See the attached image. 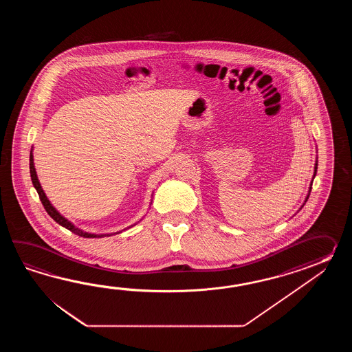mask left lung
Segmentation results:
<instances>
[{
  "label": "left lung",
  "mask_w": 352,
  "mask_h": 352,
  "mask_svg": "<svg viewBox=\"0 0 352 352\" xmlns=\"http://www.w3.org/2000/svg\"><path fill=\"white\" fill-rule=\"evenodd\" d=\"M317 166H318V157H316V164H314V176H312V181H311V184H309V187H308V192H307L306 199H305V202L300 205V208H299V210L302 209L303 206H305V204H306L307 200H308V197H309V194H311V188H312V184H314V177H316V173H317ZM298 210V211H299ZM297 211V212H298Z\"/></svg>",
  "instance_id": "1"
}]
</instances>
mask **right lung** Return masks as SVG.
Masks as SVG:
<instances>
[{
  "label": "right lung",
  "instance_id": "obj_1",
  "mask_svg": "<svg viewBox=\"0 0 352 352\" xmlns=\"http://www.w3.org/2000/svg\"><path fill=\"white\" fill-rule=\"evenodd\" d=\"M32 152H34V148H31L30 151V176L32 185L35 187V190L38 191V197H40V200L43 202L46 212H47L50 217H53L54 220H55L58 224L64 226V228H67V230H70V232H74V234L79 235V236H82V238H104V236H111L113 234H120V232H124V230H127L129 228L135 226V225L138 223V221H137L135 224L131 225V226H128V228L123 229V230H120V232H111V234H93V232H84L82 229H79L78 226H75L70 220H67V217H64V215H61L59 211L55 209V206H53V204L50 202V200L47 199L45 191L43 190L41 184H40V181H38V173H36V168H35V164H34V153H32ZM152 197H153V192H152ZM152 197H151L150 208L151 204H152ZM141 220H142V219H141ZM141 220H140V221H141Z\"/></svg>",
  "mask_w": 352,
  "mask_h": 352
}]
</instances>
